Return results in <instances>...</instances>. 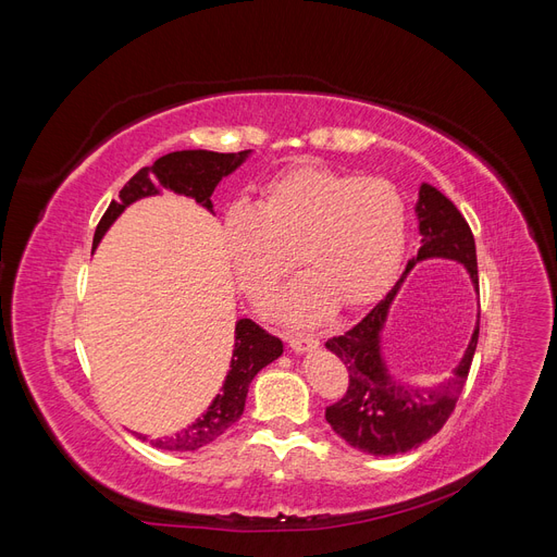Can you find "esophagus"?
I'll use <instances>...</instances> for the list:
<instances>
[{"label":"esophagus","instance_id":"esophagus-1","mask_svg":"<svg viewBox=\"0 0 557 557\" xmlns=\"http://www.w3.org/2000/svg\"><path fill=\"white\" fill-rule=\"evenodd\" d=\"M288 339V346L295 350V352H307V350H313L318 348V336L313 334H288L285 336Z\"/></svg>","mask_w":557,"mask_h":557}]
</instances>
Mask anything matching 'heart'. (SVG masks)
<instances>
[{
    "instance_id": "obj_1",
    "label": "heart",
    "mask_w": 557,
    "mask_h": 557,
    "mask_svg": "<svg viewBox=\"0 0 557 557\" xmlns=\"http://www.w3.org/2000/svg\"><path fill=\"white\" fill-rule=\"evenodd\" d=\"M407 201L385 178H356L323 164H297L269 181L256 209L223 221L225 256L242 290L264 301L297 262L307 269L274 301L288 323L323 320L376 301L393 283L407 244Z\"/></svg>"
}]
</instances>
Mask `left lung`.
Masks as SVG:
<instances>
[{
  "instance_id": "1",
  "label": "left lung",
  "mask_w": 557,
  "mask_h": 557,
  "mask_svg": "<svg viewBox=\"0 0 557 557\" xmlns=\"http://www.w3.org/2000/svg\"><path fill=\"white\" fill-rule=\"evenodd\" d=\"M416 213L418 230L423 234L418 256L409 260L393 290L358 325H352L342 336H332L325 344L348 369V391L325 409V420L342 440L369 455L407 453L432 440L444 428L458 404L479 344L476 323L460 364L453 369L450 379L434 387L401 385L387 372L381 356V332L393 299L416 262L430 258L460 262L479 293L476 244L462 213L430 183L420 185Z\"/></svg>"
}]
</instances>
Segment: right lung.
I'll return each mask as SVG.
<instances>
[{"label": "right lung", "instance_id": "right-lung-1", "mask_svg": "<svg viewBox=\"0 0 557 557\" xmlns=\"http://www.w3.org/2000/svg\"><path fill=\"white\" fill-rule=\"evenodd\" d=\"M250 156V150L242 153H213V150H176V153H166L156 160L150 166H144L134 174L121 190V199H113L107 213L99 221L92 239V250L102 242L107 230L115 223L132 201L160 195V190H172L176 195L193 197L197 205L209 209L213 213L211 195L215 185L221 183L227 174H232L244 160ZM283 344L278 336L264 332L260 325L252 323L250 318H242L237 327H234V350L230 360V372L221 393L213 397L209 409L201 413L195 423L185 430L164 436V440H153L156 448L162 450H197L201 446L218 440L227 428H232L244 413L248 385L256 379L262 367L281 358ZM146 440V436H141Z\"/></svg>", "mask_w": 557, "mask_h": 557}]
</instances>
